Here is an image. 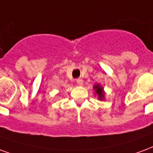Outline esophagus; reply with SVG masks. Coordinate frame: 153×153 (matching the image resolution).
Returning a JSON list of instances; mask_svg holds the SVG:
<instances>
[{
  "label": "esophagus",
  "mask_w": 153,
  "mask_h": 153,
  "mask_svg": "<svg viewBox=\"0 0 153 153\" xmlns=\"http://www.w3.org/2000/svg\"><path fill=\"white\" fill-rule=\"evenodd\" d=\"M76 84H77L78 85H83V80L81 79V78L76 79Z\"/></svg>",
  "instance_id": "esophagus-1"
}]
</instances>
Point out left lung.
<instances>
[{
    "mask_svg": "<svg viewBox=\"0 0 153 153\" xmlns=\"http://www.w3.org/2000/svg\"><path fill=\"white\" fill-rule=\"evenodd\" d=\"M94 90H95V93L98 94L99 96V100H102L104 99V91H103V88L99 84L94 85Z\"/></svg>",
    "mask_w": 153,
    "mask_h": 153,
    "instance_id": "obj_1",
    "label": "left lung"
}]
</instances>
